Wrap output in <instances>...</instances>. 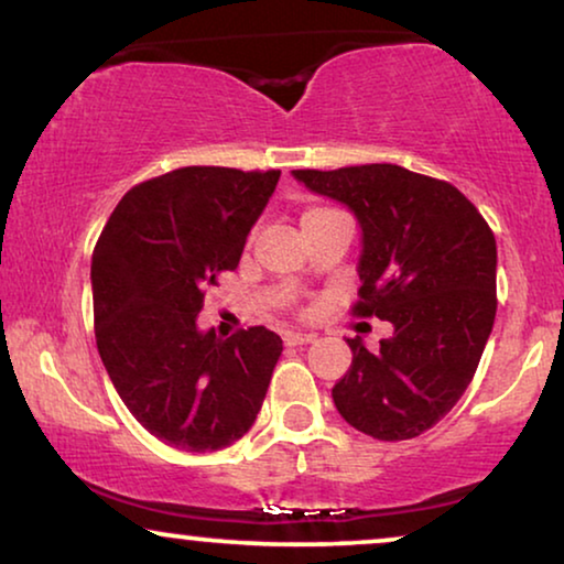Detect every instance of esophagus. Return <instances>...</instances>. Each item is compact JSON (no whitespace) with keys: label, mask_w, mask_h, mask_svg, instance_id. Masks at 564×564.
Segmentation results:
<instances>
[{"label":"esophagus","mask_w":564,"mask_h":564,"mask_svg":"<svg viewBox=\"0 0 564 564\" xmlns=\"http://www.w3.org/2000/svg\"><path fill=\"white\" fill-rule=\"evenodd\" d=\"M311 341H315L313 334H300V330H288V334H284V344L288 346H300V344H311Z\"/></svg>","instance_id":"esophagus-1"}]
</instances>
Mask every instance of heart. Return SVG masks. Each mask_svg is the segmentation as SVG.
Returning <instances> with one entry per match:
<instances>
[{
  "label": "heart",
  "instance_id": "1",
  "mask_svg": "<svg viewBox=\"0 0 564 564\" xmlns=\"http://www.w3.org/2000/svg\"><path fill=\"white\" fill-rule=\"evenodd\" d=\"M326 213H330L328 207H307V210L303 213V223H311V220L321 218V215H326Z\"/></svg>",
  "mask_w": 564,
  "mask_h": 564
}]
</instances>
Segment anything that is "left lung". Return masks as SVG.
Segmentation results:
<instances>
[{
	"instance_id": "obj_1",
	"label": "left lung",
	"mask_w": 564,
	"mask_h": 564,
	"mask_svg": "<svg viewBox=\"0 0 564 564\" xmlns=\"http://www.w3.org/2000/svg\"><path fill=\"white\" fill-rule=\"evenodd\" d=\"M315 195L349 207L361 230L359 315L392 323L369 351L346 338L351 367L330 390L361 434L403 442L465 395L496 321V236L449 182L398 164L295 169Z\"/></svg>"
}]
</instances>
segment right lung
Masks as SVG:
<instances>
[{
	"label": "right lung",
	"instance_id": "add662e5",
	"mask_svg": "<svg viewBox=\"0 0 564 564\" xmlns=\"http://www.w3.org/2000/svg\"><path fill=\"white\" fill-rule=\"evenodd\" d=\"M276 182L274 169H174L120 199L91 253L99 357L133 419L174 449H226L264 403L282 338L253 326L223 341L197 315Z\"/></svg>",
	"mask_w": 564,
	"mask_h": 564
}]
</instances>
